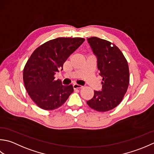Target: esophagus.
Masks as SVG:
<instances>
[{"label": "esophagus", "instance_id": "esophagus-1", "mask_svg": "<svg viewBox=\"0 0 154 154\" xmlns=\"http://www.w3.org/2000/svg\"><path fill=\"white\" fill-rule=\"evenodd\" d=\"M81 88H82V86L80 85V84H73V88H74V89Z\"/></svg>", "mask_w": 154, "mask_h": 154}]
</instances>
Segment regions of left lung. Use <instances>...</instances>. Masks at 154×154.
<instances>
[{
  "instance_id": "left-lung-1",
  "label": "left lung",
  "mask_w": 154,
  "mask_h": 154,
  "mask_svg": "<svg viewBox=\"0 0 154 154\" xmlns=\"http://www.w3.org/2000/svg\"><path fill=\"white\" fill-rule=\"evenodd\" d=\"M97 58L99 74L102 78L101 91L94 90L93 98L87 101L91 108L98 112L111 110L120 103L126 93L130 82L129 67L123 53L108 40L87 38Z\"/></svg>"
}]
</instances>
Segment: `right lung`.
Instances as JSON below:
<instances>
[{
	"instance_id": "add662e5",
	"label": "right lung",
	"mask_w": 154,
	"mask_h": 154,
	"mask_svg": "<svg viewBox=\"0 0 154 154\" xmlns=\"http://www.w3.org/2000/svg\"><path fill=\"white\" fill-rule=\"evenodd\" d=\"M85 39L57 38L44 43L33 52L23 71L24 84L34 103L43 109L52 110L64 103L73 92L72 85L64 86L54 74Z\"/></svg>"
}]
</instances>
